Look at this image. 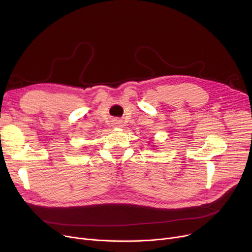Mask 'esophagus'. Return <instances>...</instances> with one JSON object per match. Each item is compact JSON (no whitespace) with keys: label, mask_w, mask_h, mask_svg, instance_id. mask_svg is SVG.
<instances>
[{"label":"esophagus","mask_w":252,"mask_h":252,"mask_svg":"<svg viewBox=\"0 0 252 252\" xmlns=\"http://www.w3.org/2000/svg\"><path fill=\"white\" fill-rule=\"evenodd\" d=\"M114 124H117V125H118V124H121V122H120V121H118V120H116Z\"/></svg>","instance_id":"34e87169"}]
</instances>
